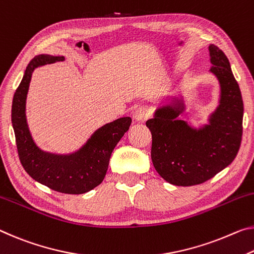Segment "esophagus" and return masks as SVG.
Instances as JSON below:
<instances>
[{
    "mask_svg": "<svg viewBox=\"0 0 254 254\" xmlns=\"http://www.w3.org/2000/svg\"><path fill=\"white\" fill-rule=\"evenodd\" d=\"M149 115H150V111H149V108L147 106H141L139 108H136L133 113V119L135 121H138V122H143V121H146Z\"/></svg>",
    "mask_w": 254,
    "mask_h": 254,
    "instance_id": "obj_1",
    "label": "esophagus"
}]
</instances>
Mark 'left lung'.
<instances>
[{
	"mask_svg": "<svg viewBox=\"0 0 254 254\" xmlns=\"http://www.w3.org/2000/svg\"><path fill=\"white\" fill-rule=\"evenodd\" d=\"M211 66L220 83V102L210 123L200 130L178 120L184 106L157 110L146 126L152 136L151 160L155 170L168 183L179 187L201 184L223 171L239 152L243 133V100L227 56L209 46Z\"/></svg>",
	"mask_w": 254,
	"mask_h": 254,
	"instance_id": "left-lung-1",
	"label": "left lung"
}]
</instances>
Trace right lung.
<instances>
[{"label": "right lung", "instance_id": "right-lung-1", "mask_svg": "<svg viewBox=\"0 0 254 254\" xmlns=\"http://www.w3.org/2000/svg\"><path fill=\"white\" fill-rule=\"evenodd\" d=\"M64 60L63 56L38 55L31 60L12 102V126L20 163L35 181L66 194H82L105 178L113 150L131 126V118H121L102 127L79 151L60 156L44 152L31 138L26 120V98L36 67Z\"/></svg>", "mask_w": 254, "mask_h": 254}]
</instances>
